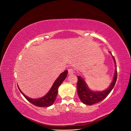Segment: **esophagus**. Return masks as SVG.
Segmentation results:
<instances>
[{"label": "esophagus", "mask_w": 131, "mask_h": 131, "mask_svg": "<svg viewBox=\"0 0 131 131\" xmlns=\"http://www.w3.org/2000/svg\"><path fill=\"white\" fill-rule=\"evenodd\" d=\"M74 73H75V70L74 69H73L72 68L68 69V74L71 75V74H73Z\"/></svg>", "instance_id": "esophagus-1"}]
</instances>
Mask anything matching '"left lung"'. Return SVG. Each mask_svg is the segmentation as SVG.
Listing matches in <instances>:
<instances>
[{
	"label": "left lung",
	"mask_w": 131,
	"mask_h": 131,
	"mask_svg": "<svg viewBox=\"0 0 131 131\" xmlns=\"http://www.w3.org/2000/svg\"><path fill=\"white\" fill-rule=\"evenodd\" d=\"M111 53L110 52H109ZM112 54V53H111ZM115 63V70L113 80L111 82L108 88L103 91H93L91 90L87 85L84 79L80 76L78 77V84H77V91L78 96L80 98L81 101L84 104L91 105L95 103L100 102L104 100L108 96L109 93L112 91L115 85L117 80V69L116 64L114 57L113 56Z\"/></svg>",
	"instance_id": "8db88e82"
}]
</instances>
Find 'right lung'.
I'll return each mask as SVG.
<instances>
[{
    "mask_svg": "<svg viewBox=\"0 0 131 131\" xmlns=\"http://www.w3.org/2000/svg\"><path fill=\"white\" fill-rule=\"evenodd\" d=\"M67 73H68V70H66L59 75V76L54 82L53 85L51 87L48 93L45 96L40 98L33 99L29 98L22 92L21 90L19 89L18 85L17 86L19 91L23 95V96L26 98L27 101L30 102L31 104L39 107H48L52 105L55 100H56L58 93V88L62 84L63 81L65 80V79L67 77Z\"/></svg>",
    "mask_w": 131,
    "mask_h": 131,
    "instance_id": "right-lung-1",
    "label": "right lung"
}]
</instances>
